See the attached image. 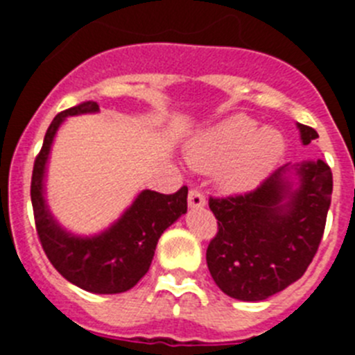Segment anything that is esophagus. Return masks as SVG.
Instances as JSON below:
<instances>
[{
    "label": "esophagus",
    "instance_id": "34e87169",
    "mask_svg": "<svg viewBox=\"0 0 355 355\" xmlns=\"http://www.w3.org/2000/svg\"><path fill=\"white\" fill-rule=\"evenodd\" d=\"M206 205V199L202 196V192H199L197 188H192L190 193H188V206L190 208H202Z\"/></svg>",
    "mask_w": 355,
    "mask_h": 355
}]
</instances>
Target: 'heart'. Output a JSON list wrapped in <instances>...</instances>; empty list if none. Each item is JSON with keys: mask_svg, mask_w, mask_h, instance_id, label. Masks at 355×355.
Returning a JSON list of instances; mask_svg holds the SVG:
<instances>
[{"mask_svg": "<svg viewBox=\"0 0 355 355\" xmlns=\"http://www.w3.org/2000/svg\"><path fill=\"white\" fill-rule=\"evenodd\" d=\"M283 153L284 139L277 130H258L252 119L233 115L196 139L188 149V162L202 172L222 166V187L238 192L261 181Z\"/></svg>", "mask_w": 355, "mask_h": 355, "instance_id": "heart-1", "label": "heart"}]
</instances>
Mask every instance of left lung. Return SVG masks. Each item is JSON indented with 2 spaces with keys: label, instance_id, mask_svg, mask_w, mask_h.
Returning <instances> with one entry per match:
<instances>
[{
  "label": "left lung",
  "instance_id": "obj_1",
  "mask_svg": "<svg viewBox=\"0 0 355 355\" xmlns=\"http://www.w3.org/2000/svg\"><path fill=\"white\" fill-rule=\"evenodd\" d=\"M299 130L304 146L318 139L313 128L299 124ZM295 171L300 178L297 190H291L284 165L250 192L209 197L218 227L206 263L229 297L268 299L302 277L315 258L331 206L332 172L322 159Z\"/></svg>",
  "mask_w": 355,
  "mask_h": 355
}]
</instances>
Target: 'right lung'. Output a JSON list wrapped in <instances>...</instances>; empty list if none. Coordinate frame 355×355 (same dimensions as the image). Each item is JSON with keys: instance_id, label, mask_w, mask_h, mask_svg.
I'll return each mask as SVG.
<instances>
[{"instance_id": "add662e5", "label": "right lung", "mask_w": 355, "mask_h": 355, "mask_svg": "<svg viewBox=\"0 0 355 355\" xmlns=\"http://www.w3.org/2000/svg\"><path fill=\"white\" fill-rule=\"evenodd\" d=\"M94 101L64 110L49 124L31 174V206L44 252L69 283L92 293H122L139 283L149 270L162 233L187 213L188 188L175 193L144 190L131 208L108 231L94 238L71 236L53 220L44 200L42 180L53 139L67 115L97 112Z\"/></svg>"}]
</instances>
